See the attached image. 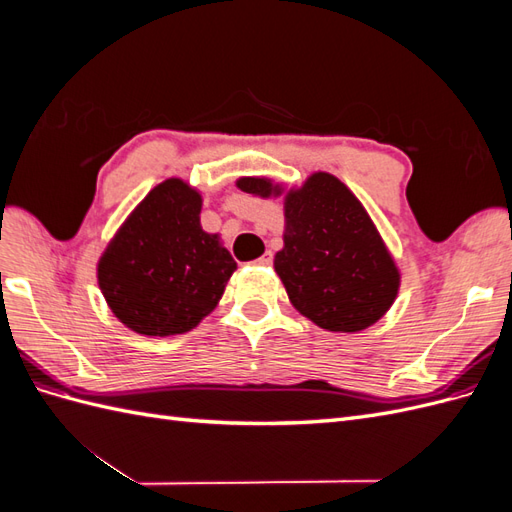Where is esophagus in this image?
<instances>
[{"label": "esophagus", "mask_w": 512, "mask_h": 512, "mask_svg": "<svg viewBox=\"0 0 512 512\" xmlns=\"http://www.w3.org/2000/svg\"><path fill=\"white\" fill-rule=\"evenodd\" d=\"M271 262H273V256H271V252H267V254H262L258 260H254V265H258V267H271Z\"/></svg>", "instance_id": "obj_1"}]
</instances>
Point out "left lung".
Here are the masks:
<instances>
[{
    "instance_id": "left-lung-1",
    "label": "left lung",
    "mask_w": 512,
    "mask_h": 512,
    "mask_svg": "<svg viewBox=\"0 0 512 512\" xmlns=\"http://www.w3.org/2000/svg\"><path fill=\"white\" fill-rule=\"evenodd\" d=\"M241 192L284 200L273 269L299 314L331 333H359L397 299L401 273L367 209L344 181L316 170L301 185L239 177Z\"/></svg>"
}]
</instances>
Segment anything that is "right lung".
Returning a JSON list of instances; mask_svg holds the SVG:
<instances>
[{"mask_svg":"<svg viewBox=\"0 0 512 512\" xmlns=\"http://www.w3.org/2000/svg\"><path fill=\"white\" fill-rule=\"evenodd\" d=\"M203 194L179 177L158 183L98 260L115 318L145 337L188 333L220 303L237 262L220 232L200 226Z\"/></svg>","mask_w":512,"mask_h":512,"instance_id":"1","label":"right lung"}]
</instances>
